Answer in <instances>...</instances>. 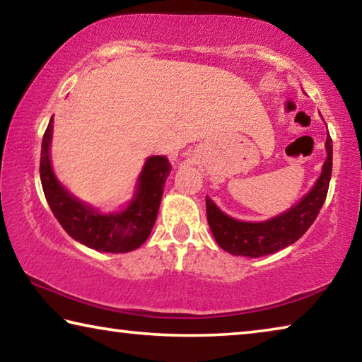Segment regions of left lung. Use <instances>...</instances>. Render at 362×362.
Returning <instances> with one entry per match:
<instances>
[{
    "mask_svg": "<svg viewBox=\"0 0 362 362\" xmlns=\"http://www.w3.org/2000/svg\"><path fill=\"white\" fill-rule=\"evenodd\" d=\"M326 150L327 158L322 166V173L310 193L305 194L300 203L291 207L289 211L267 222L254 223L231 218L206 196L207 222L218 246L233 255L255 259V257L278 252L302 238L305 231L313 225L327 196L330 175H332V139L329 132Z\"/></svg>",
    "mask_w": 362,
    "mask_h": 362,
    "instance_id": "left-lung-1",
    "label": "left lung"
}]
</instances>
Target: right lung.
Instances as JSON below:
<instances>
[{"label": "right lung", "instance_id": "right-lung-1", "mask_svg": "<svg viewBox=\"0 0 362 362\" xmlns=\"http://www.w3.org/2000/svg\"><path fill=\"white\" fill-rule=\"evenodd\" d=\"M52 118L42 136L40 177L42 192L54 217L78 243L102 252H129L148 240L163 198V188L170 173L168 158L151 156L139 177V185L129 206L116 214H100L66 192L52 173L49 146Z\"/></svg>", "mask_w": 362, "mask_h": 362}]
</instances>
